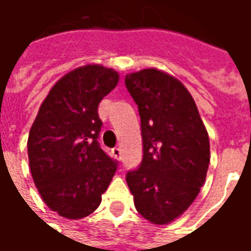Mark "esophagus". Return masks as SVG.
<instances>
[{
	"mask_svg": "<svg viewBox=\"0 0 251 251\" xmlns=\"http://www.w3.org/2000/svg\"><path fill=\"white\" fill-rule=\"evenodd\" d=\"M111 153H113V156H114L117 160H121V158H122V151H121V148H114V149L111 151Z\"/></svg>",
	"mask_w": 251,
	"mask_h": 251,
	"instance_id": "esophagus-1",
	"label": "esophagus"
}]
</instances>
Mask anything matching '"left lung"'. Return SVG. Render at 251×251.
I'll use <instances>...</instances> for the list:
<instances>
[{
  "label": "left lung",
  "mask_w": 251,
  "mask_h": 251,
  "mask_svg": "<svg viewBox=\"0 0 251 251\" xmlns=\"http://www.w3.org/2000/svg\"><path fill=\"white\" fill-rule=\"evenodd\" d=\"M141 118L142 161L126 174L137 211L167 225L192 204L210 164V140L188 90L154 68L126 75Z\"/></svg>",
  "instance_id": "obj_1"
}]
</instances>
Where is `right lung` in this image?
Here are the masks:
<instances>
[{
  "mask_svg": "<svg viewBox=\"0 0 251 251\" xmlns=\"http://www.w3.org/2000/svg\"><path fill=\"white\" fill-rule=\"evenodd\" d=\"M118 79V72L97 64L74 70L51 88L30 127V174L46 204L63 218L97 210L117 171L118 161L98 141V106Z\"/></svg>",
  "mask_w": 251,
  "mask_h": 251,
  "instance_id": "add662e5",
  "label": "right lung"
}]
</instances>
